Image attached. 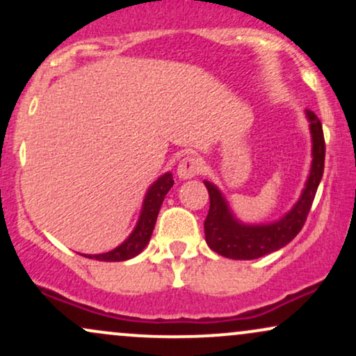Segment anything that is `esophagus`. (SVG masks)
<instances>
[{
	"label": "esophagus",
	"instance_id": "1",
	"mask_svg": "<svg viewBox=\"0 0 356 356\" xmlns=\"http://www.w3.org/2000/svg\"><path fill=\"white\" fill-rule=\"evenodd\" d=\"M202 172V161L201 159L194 157V155H187L184 157L181 162H179L177 174L181 179H191L195 177Z\"/></svg>",
	"mask_w": 356,
	"mask_h": 356
}]
</instances>
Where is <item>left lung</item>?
<instances>
[{"label":"left lung","mask_w":356,"mask_h":356,"mask_svg":"<svg viewBox=\"0 0 356 356\" xmlns=\"http://www.w3.org/2000/svg\"><path fill=\"white\" fill-rule=\"evenodd\" d=\"M313 137V164L308 182L300 201L283 219L266 226H246L232 218L229 207L220 195L218 187L204 182L209 192V212L204 220L206 243L212 251L231 259H257L269 252L277 251L296 238L305 226L312 204L320 186L323 169H325V137L320 118L313 110H306Z\"/></svg>","instance_id":"obj_1"}]
</instances>
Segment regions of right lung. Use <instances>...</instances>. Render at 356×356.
Returning a JSON list of instances; mask_svg holds the SVG:
<instances>
[{
	"label": "right lung",
	"mask_w": 356,
	"mask_h": 356,
	"mask_svg": "<svg viewBox=\"0 0 356 356\" xmlns=\"http://www.w3.org/2000/svg\"><path fill=\"white\" fill-rule=\"evenodd\" d=\"M174 186L172 174L167 172L159 177L157 181L154 182V186L150 187L149 192L145 195L144 201V209H142L140 219H138L136 229H134L132 234L129 236V239L124 241L120 246L112 249V251L104 252V254H81L85 257H90V259L97 261H125L130 259V257L137 256L138 252L142 251L149 243L150 236H152L155 220H157L159 211H161L162 202H164V197L167 192L170 191V187Z\"/></svg>",
	"instance_id": "obj_1"
}]
</instances>
